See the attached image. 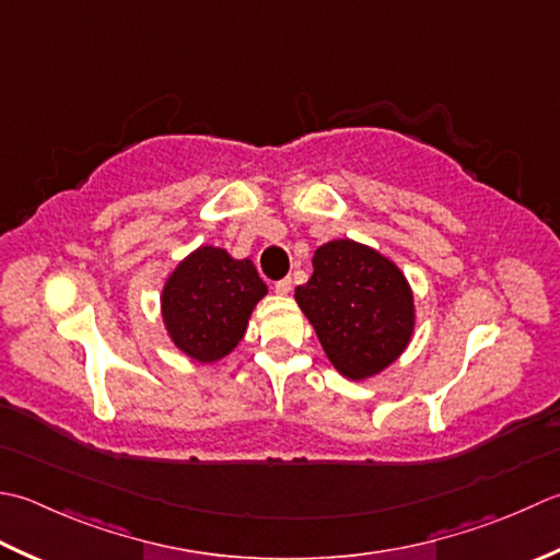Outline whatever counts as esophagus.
Returning <instances> with one entry per match:
<instances>
[{
	"label": "esophagus",
	"mask_w": 560,
	"mask_h": 560,
	"mask_svg": "<svg viewBox=\"0 0 560 560\" xmlns=\"http://www.w3.org/2000/svg\"><path fill=\"white\" fill-rule=\"evenodd\" d=\"M293 289V279L287 277V279H279L277 283H273V291H277L279 295H289Z\"/></svg>",
	"instance_id": "esophagus-1"
}]
</instances>
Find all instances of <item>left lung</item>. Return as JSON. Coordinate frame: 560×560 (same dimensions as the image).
I'll use <instances>...</instances> for the list:
<instances>
[{
	"label": "left lung",
	"instance_id": "8db88e82",
	"mask_svg": "<svg viewBox=\"0 0 560 560\" xmlns=\"http://www.w3.org/2000/svg\"><path fill=\"white\" fill-rule=\"evenodd\" d=\"M295 301L327 359L347 378L378 374L412 337L408 281L390 259L352 240H332L315 249L313 277L295 289Z\"/></svg>",
	"mask_w": 560,
	"mask_h": 560
}]
</instances>
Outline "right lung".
Listing matches in <instances>:
<instances>
[{
    "label": "right lung",
    "mask_w": 560,
    "mask_h": 560,
    "mask_svg": "<svg viewBox=\"0 0 560 560\" xmlns=\"http://www.w3.org/2000/svg\"><path fill=\"white\" fill-rule=\"evenodd\" d=\"M267 283L249 259L221 247H199L172 271L162 291V317L172 342L201 364L233 352Z\"/></svg>",
    "instance_id": "obj_1"
}]
</instances>
